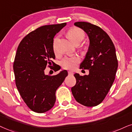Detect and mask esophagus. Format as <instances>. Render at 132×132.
I'll return each instance as SVG.
<instances>
[{"instance_id": "obj_1", "label": "esophagus", "mask_w": 132, "mask_h": 132, "mask_svg": "<svg viewBox=\"0 0 132 132\" xmlns=\"http://www.w3.org/2000/svg\"><path fill=\"white\" fill-rule=\"evenodd\" d=\"M73 74H74V73H73L72 72H71V71L68 72V75H69V76H72Z\"/></svg>"}]
</instances>
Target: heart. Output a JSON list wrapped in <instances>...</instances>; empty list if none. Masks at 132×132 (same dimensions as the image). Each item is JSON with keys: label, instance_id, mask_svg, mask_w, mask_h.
Wrapping results in <instances>:
<instances>
[{"label": "heart", "instance_id": "heart-1", "mask_svg": "<svg viewBox=\"0 0 132 132\" xmlns=\"http://www.w3.org/2000/svg\"><path fill=\"white\" fill-rule=\"evenodd\" d=\"M68 36L73 43L75 44L80 43L85 37V33L83 30L78 27H73L68 31ZM60 36L58 35L54 38L53 41V49L55 54L58 55L59 51L58 49V43L59 41ZM80 61V59L78 56H66L61 61V65L65 69L74 70L77 66Z\"/></svg>", "mask_w": 132, "mask_h": 132}]
</instances>
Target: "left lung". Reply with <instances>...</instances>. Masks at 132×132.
<instances>
[{
	"instance_id": "8db88e82",
	"label": "left lung",
	"mask_w": 132,
	"mask_h": 132,
	"mask_svg": "<svg viewBox=\"0 0 132 132\" xmlns=\"http://www.w3.org/2000/svg\"><path fill=\"white\" fill-rule=\"evenodd\" d=\"M74 25L89 36L90 44L80 69L89 70L88 76H74L76 84L71 88L77 102L86 106H95L104 100L115 79L118 66L116 50L111 38L99 27L87 22Z\"/></svg>"
}]
</instances>
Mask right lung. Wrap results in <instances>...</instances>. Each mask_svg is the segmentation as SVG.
<instances>
[{
	"instance_id": "obj_1",
	"label": "right lung",
	"mask_w": 132,
	"mask_h": 132,
	"mask_svg": "<svg viewBox=\"0 0 132 132\" xmlns=\"http://www.w3.org/2000/svg\"><path fill=\"white\" fill-rule=\"evenodd\" d=\"M66 23L46 25L31 31L22 39L18 46L14 63L15 83L21 97L30 109L42 113L53 107L56 101L55 93L68 76L66 70L50 76L46 75V68L60 66L55 58L53 41Z\"/></svg>"
}]
</instances>
